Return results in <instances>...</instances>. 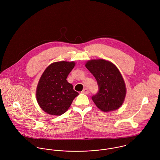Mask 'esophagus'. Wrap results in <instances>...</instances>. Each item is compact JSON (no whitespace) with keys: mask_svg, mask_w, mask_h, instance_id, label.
Listing matches in <instances>:
<instances>
[{"mask_svg":"<svg viewBox=\"0 0 160 160\" xmlns=\"http://www.w3.org/2000/svg\"><path fill=\"white\" fill-rule=\"evenodd\" d=\"M81 93H84V94H88L89 93V91H88V89H86V88H85V89H83V91L81 92Z\"/></svg>","mask_w":160,"mask_h":160,"instance_id":"obj_1","label":"esophagus"}]
</instances>
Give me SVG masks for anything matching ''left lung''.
<instances>
[{
    "mask_svg": "<svg viewBox=\"0 0 160 160\" xmlns=\"http://www.w3.org/2000/svg\"><path fill=\"white\" fill-rule=\"evenodd\" d=\"M85 66L95 78L99 87L98 92L92 97L97 107L104 112L119 108L126 95V87L116 65L108 60L92 59Z\"/></svg>",
    "mask_w": 160,
    "mask_h": 160,
    "instance_id": "obj_1",
    "label": "left lung"
}]
</instances>
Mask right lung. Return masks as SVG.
Instances as JSON below:
<instances>
[{"instance_id":"1","label":"right lung","mask_w":160,"mask_h":160,"mask_svg":"<svg viewBox=\"0 0 160 160\" xmlns=\"http://www.w3.org/2000/svg\"><path fill=\"white\" fill-rule=\"evenodd\" d=\"M74 62H56L48 65L38 82L36 96L38 105L47 113L60 116L65 113L74 98L79 95L67 80L75 66Z\"/></svg>"}]
</instances>
